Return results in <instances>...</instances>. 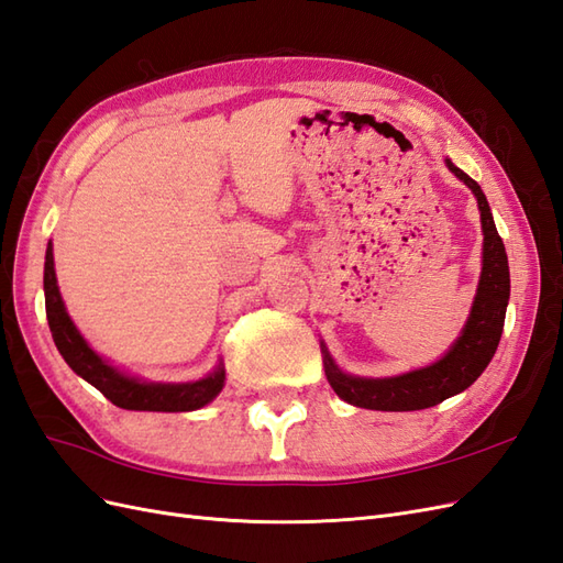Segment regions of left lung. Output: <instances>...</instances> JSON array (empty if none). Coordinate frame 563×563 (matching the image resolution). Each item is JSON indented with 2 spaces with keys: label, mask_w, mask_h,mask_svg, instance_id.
<instances>
[{
  "label": "left lung",
  "mask_w": 563,
  "mask_h": 563,
  "mask_svg": "<svg viewBox=\"0 0 563 563\" xmlns=\"http://www.w3.org/2000/svg\"><path fill=\"white\" fill-rule=\"evenodd\" d=\"M448 169L474 190L481 210V227H484V271H481L472 316L453 349L441 361L398 377L365 379L344 375L325 351L323 363L330 387L351 406L391 412L439 406L441 400L472 387L478 375L486 371L490 358L495 356L497 344H500L509 301L507 252L500 233L495 229L484 190H481L472 176L457 169L451 159H448Z\"/></svg>",
  "instance_id": "left-lung-1"
}]
</instances>
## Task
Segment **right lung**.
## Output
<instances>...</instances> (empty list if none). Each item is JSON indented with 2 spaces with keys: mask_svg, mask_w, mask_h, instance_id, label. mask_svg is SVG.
Here are the masks:
<instances>
[{
  "mask_svg": "<svg viewBox=\"0 0 563 563\" xmlns=\"http://www.w3.org/2000/svg\"><path fill=\"white\" fill-rule=\"evenodd\" d=\"M44 303H46V320H49V330L56 342L60 356L73 371L87 379L91 387L99 389L112 406L124 410H148V412H188L198 410L210 404V400L223 387V367L200 382L188 384H153L141 382L134 377H126L110 367L101 356L89 349L82 340V334L73 325L70 316L63 307V299L56 285V271H54V252L52 243L46 247V262H44Z\"/></svg>",
  "mask_w": 563,
  "mask_h": 563,
  "instance_id": "add662e5",
  "label": "right lung"
}]
</instances>
